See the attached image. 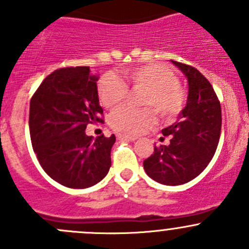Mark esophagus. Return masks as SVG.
<instances>
[{"mask_svg": "<svg viewBox=\"0 0 249 249\" xmlns=\"http://www.w3.org/2000/svg\"><path fill=\"white\" fill-rule=\"evenodd\" d=\"M117 137H118V140L130 141V142H132V141H136V137L130 136V135H126V134H117Z\"/></svg>", "mask_w": 249, "mask_h": 249, "instance_id": "1", "label": "esophagus"}]
</instances>
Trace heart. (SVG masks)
Returning <instances> with one entry per match:
<instances>
[{
    "instance_id": "1",
    "label": "heart",
    "mask_w": 249,
    "mask_h": 249,
    "mask_svg": "<svg viewBox=\"0 0 249 249\" xmlns=\"http://www.w3.org/2000/svg\"><path fill=\"white\" fill-rule=\"evenodd\" d=\"M123 76L132 88L144 90L143 106H153L161 117H175L184 106V90L178 84L176 74L164 65L132 67ZM126 92V84L114 74L102 77L97 85L99 100L106 108L117 107L125 99ZM154 122L155 113L152 108L134 109L124 106L115 109L109 117L110 125L126 134H139Z\"/></svg>"
}]
</instances>
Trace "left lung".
<instances>
[{"label": "left lung", "instance_id": "8db88e82", "mask_svg": "<svg viewBox=\"0 0 249 249\" xmlns=\"http://www.w3.org/2000/svg\"><path fill=\"white\" fill-rule=\"evenodd\" d=\"M171 62L188 80L187 105L177 122L162 129V135L170 136L169 144L154 147L143 167L160 184L180 185L197 177L212 160L220 137L222 110L212 85L196 69Z\"/></svg>", "mask_w": 249, "mask_h": 249}]
</instances>
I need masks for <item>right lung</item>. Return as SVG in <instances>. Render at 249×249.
Here are the masks:
<instances>
[{"mask_svg":"<svg viewBox=\"0 0 249 249\" xmlns=\"http://www.w3.org/2000/svg\"><path fill=\"white\" fill-rule=\"evenodd\" d=\"M97 79L88 66L50 73L30 102V136L42 169L55 182L85 189L101 182L110 167L115 136L94 139L88 124L102 122Z\"/></svg>","mask_w":249,"mask_h":249,"instance_id":"obj_1","label":"right lung"}]
</instances>
